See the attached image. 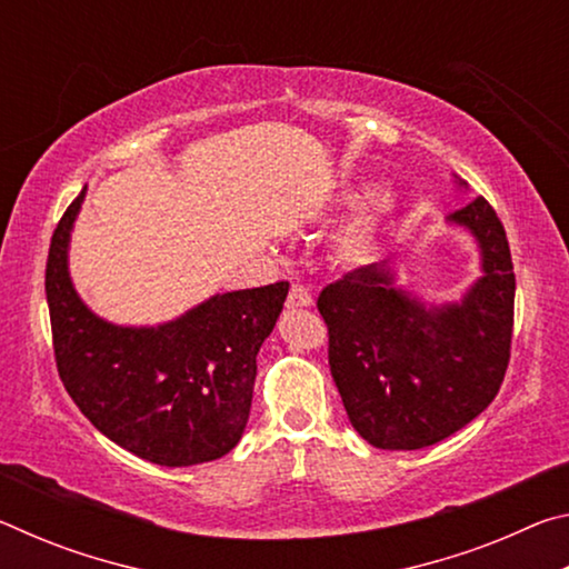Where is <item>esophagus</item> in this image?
Instances as JSON below:
<instances>
[{
	"instance_id": "esophagus-1",
	"label": "esophagus",
	"mask_w": 569,
	"mask_h": 569,
	"mask_svg": "<svg viewBox=\"0 0 569 569\" xmlns=\"http://www.w3.org/2000/svg\"><path fill=\"white\" fill-rule=\"evenodd\" d=\"M288 308H311L313 306V296L308 293V288L303 286H293L291 291H288Z\"/></svg>"
}]
</instances>
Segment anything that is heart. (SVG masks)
Listing matches in <instances>:
<instances>
[{
	"mask_svg": "<svg viewBox=\"0 0 569 569\" xmlns=\"http://www.w3.org/2000/svg\"><path fill=\"white\" fill-rule=\"evenodd\" d=\"M346 203L359 200V192H346ZM399 196L393 190H381L371 206L363 210L359 218H353L339 236L333 240L336 258L346 266H363L371 263L379 256V250L387 240L389 228L397 223L399 218Z\"/></svg>",
	"mask_w": 569,
	"mask_h": 569,
	"instance_id": "b5f03b06",
	"label": "heart"
}]
</instances>
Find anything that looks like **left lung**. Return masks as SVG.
Here are the masks:
<instances>
[{
  "instance_id": "1",
  "label": "left lung",
  "mask_w": 569,
  "mask_h": 569,
  "mask_svg": "<svg viewBox=\"0 0 569 569\" xmlns=\"http://www.w3.org/2000/svg\"><path fill=\"white\" fill-rule=\"evenodd\" d=\"M445 223L467 230L479 256V276L459 298L427 301L399 283L391 261L351 271L319 296L336 389L351 427L377 449L411 451L451 437L492 403L505 379L515 316L505 228L485 198Z\"/></svg>"
}]
</instances>
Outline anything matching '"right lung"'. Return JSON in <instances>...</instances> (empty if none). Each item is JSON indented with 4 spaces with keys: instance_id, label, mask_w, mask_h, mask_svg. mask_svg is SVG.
Segmentation results:
<instances>
[{
    "instance_id": "right-lung-1",
    "label": "right lung",
    "mask_w": 569,
    "mask_h": 569,
    "mask_svg": "<svg viewBox=\"0 0 569 569\" xmlns=\"http://www.w3.org/2000/svg\"><path fill=\"white\" fill-rule=\"evenodd\" d=\"M84 192L57 226L47 258L57 371L67 393L114 445L160 467L228 455L250 417L256 356L283 311L288 283L216 293L156 326L112 323L70 276Z\"/></svg>"
}]
</instances>
